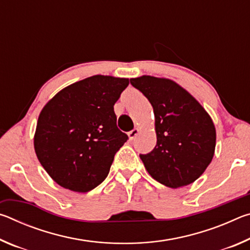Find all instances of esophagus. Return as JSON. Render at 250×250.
I'll use <instances>...</instances> for the list:
<instances>
[{
    "instance_id": "1",
    "label": "esophagus",
    "mask_w": 250,
    "mask_h": 250,
    "mask_svg": "<svg viewBox=\"0 0 250 250\" xmlns=\"http://www.w3.org/2000/svg\"><path fill=\"white\" fill-rule=\"evenodd\" d=\"M139 131H140V130H139L138 128H134L133 130L130 131V132H129V139H130V140H133V139L137 137L138 133H139Z\"/></svg>"
}]
</instances>
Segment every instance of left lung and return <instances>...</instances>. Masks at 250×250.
I'll use <instances>...</instances> for the list:
<instances>
[{
  "mask_svg": "<svg viewBox=\"0 0 250 250\" xmlns=\"http://www.w3.org/2000/svg\"><path fill=\"white\" fill-rule=\"evenodd\" d=\"M130 83L153 107L156 146L150 153L140 154L146 171L171 188L193 183L214 156L216 130L211 118L171 79L141 76Z\"/></svg>",
  "mask_w": 250,
  "mask_h": 250,
  "instance_id": "left-lung-1",
  "label": "left lung"
}]
</instances>
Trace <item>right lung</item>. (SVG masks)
Returning <instances> with one entry per match:
<instances>
[{"mask_svg": "<svg viewBox=\"0 0 250 250\" xmlns=\"http://www.w3.org/2000/svg\"><path fill=\"white\" fill-rule=\"evenodd\" d=\"M128 78L96 75L64 88L42 110L34 147L58 185L86 193L108 176L128 135L117 126L113 105Z\"/></svg>", "mask_w": 250, "mask_h": 250, "instance_id": "right-lung-1", "label": "right lung"}]
</instances>
